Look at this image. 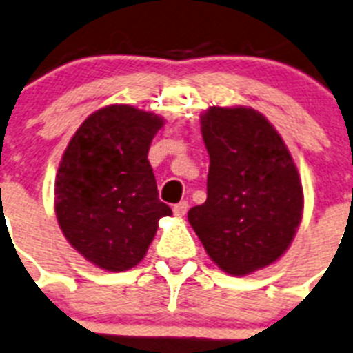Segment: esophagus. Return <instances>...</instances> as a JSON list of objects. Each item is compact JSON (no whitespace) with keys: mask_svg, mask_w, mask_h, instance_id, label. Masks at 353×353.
<instances>
[{"mask_svg":"<svg viewBox=\"0 0 353 353\" xmlns=\"http://www.w3.org/2000/svg\"><path fill=\"white\" fill-rule=\"evenodd\" d=\"M174 215L176 217H183V215H186V212H188V203L186 201H181V203L174 204Z\"/></svg>","mask_w":353,"mask_h":353,"instance_id":"34e87169","label":"esophagus"}]
</instances>
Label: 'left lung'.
Listing matches in <instances>:
<instances>
[{
  "label": "left lung",
  "instance_id": "left-lung-1",
  "mask_svg": "<svg viewBox=\"0 0 353 353\" xmlns=\"http://www.w3.org/2000/svg\"><path fill=\"white\" fill-rule=\"evenodd\" d=\"M201 132L208 197L188 222L222 271L245 276L289 250L303 213L300 174L282 136L253 108H208Z\"/></svg>",
  "mask_w": 353,
  "mask_h": 353
}]
</instances>
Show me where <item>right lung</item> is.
<instances>
[{"instance_id":"right-lung-1","label":"right lung","mask_w":353,"mask_h":353,"mask_svg":"<svg viewBox=\"0 0 353 353\" xmlns=\"http://www.w3.org/2000/svg\"><path fill=\"white\" fill-rule=\"evenodd\" d=\"M165 120L112 103L82 121L55 177V215L62 235L105 271L134 268L147 254L170 206L158 199L147 154Z\"/></svg>"}]
</instances>
